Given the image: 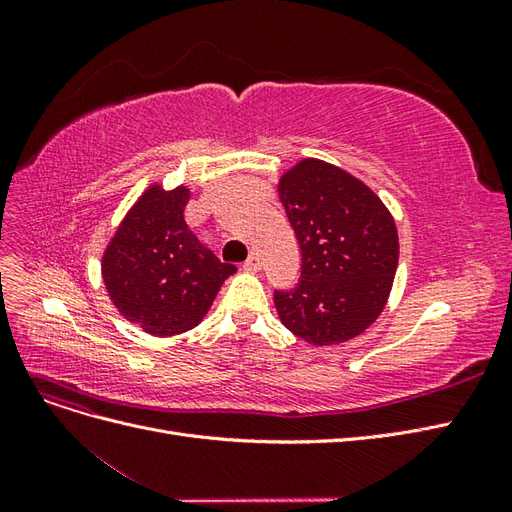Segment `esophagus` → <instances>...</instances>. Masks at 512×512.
Here are the masks:
<instances>
[{
	"label": "esophagus",
	"instance_id": "34e87169",
	"mask_svg": "<svg viewBox=\"0 0 512 512\" xmlns=\"http://www.w3.org/2000/svg\"><path fill=\"white\" fill-rule=\"evenodd\" d=\"M260 267H262V260H260V256L256 252H252L250 256H247V260L243 262V269L250 271V273L260 271Z\"/></svg>",
	"mask_w": 512,
	"mask_h": 512
}]
</instances>
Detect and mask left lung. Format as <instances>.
I'll return each instance as SVG.
<instances>
[{"instance_id":"left-lung-1","label":"left lung","mask_w":512,"mask_h":512,"mask_svg":"<svg viewBox=\"0 0 512 512\" xmlns=\"http://www.w3.org/2000/svg\"><path fill=\"white\" fill-rule=\"evenodd\" d=\"M301 247V280L275 290L280 320L303 342L333 346L374 324L393 288L399 237L391 211L348 170L305 158L277 183Z\"/></svg>"}]
</instances>
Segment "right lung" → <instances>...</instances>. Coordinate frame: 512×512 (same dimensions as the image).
I'll return each mask as SVG.
<instances>
[{"instance_id": "add662e5", "label": "right lung", "mask_w": 512, "mask_h": 512, "mask_svg": "<svg viewBox=\"0 0 512 512\" xmlns=\"http://www.w3.org/2000/svg\"><path fill=\"white\" fill-rule=\"evenodd\" d=\"M188 200V185H149L102 254V280L117 312L156 337L198 327L237 271L185 224Z\"/></svg>"}]
</instances>
